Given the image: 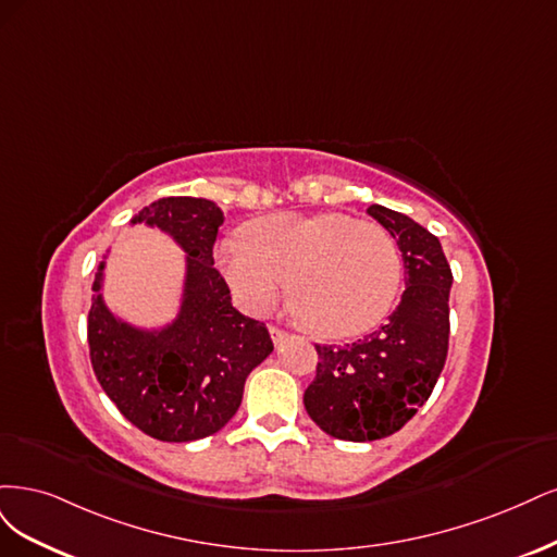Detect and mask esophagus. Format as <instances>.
<instances>
[{
    "label": "esophagus",
    "instance_id": "34e87169",
    "mask_svg": "<svg viewBox=\"0 0 557 557\" xmlns=\"http://www.w3.org/2000/svg\"><path fill=\"white\" fill-rule=\"evenodd\" d=\"M271 337H273V343H275V345H282L284 339H289V333L282 331V329H277V326H271Z\"/></svg>",
    "mask_w": 557,
    "mask_h": 557
}]
</instances>
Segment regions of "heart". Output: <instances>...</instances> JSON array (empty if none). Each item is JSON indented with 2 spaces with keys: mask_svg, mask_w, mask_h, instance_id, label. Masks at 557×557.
Listing matches in <instances>:
<instances>
[{
  "mask_svg": "<svg viewBox=\"0 0 557 557\" xmlns=\"http://www.w3.org/2000/svg\"><path fill=\"white\" fill-rule=\"evenodd\" d=\"M214 257L249 312L271 310L289 282L298 321L324 339L372 331L403 280L391 233L343 212L265 214L247 226L245 238H226Z\"/></svg>",
  "mask_w": 557,
  "mask_h": 557,
  "instance_id": "obj_1",
  "label": "heart"
}]
</instances>
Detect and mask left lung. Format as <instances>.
<instances>
[{"instance_id": "left-lung-1", "label": "left lung", "mask_w": 557, "mask_h": 557, "mask_svg": "<svg viewBox=\"0 0 557 557\" xmlns=\"http://www.w3.org/2000/svg\"><path fill=\"white\" fill-rule=\"evenodd\" d=\"M370 218L396 238L405 261L400 305L382 329L345 347L314 345L317 376L305 409L326 435L347 442L388 437L430 398L448 351V292L454 275L440 240L384 206Z\"/></svg>"}]
</instances>
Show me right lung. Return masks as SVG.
Here are the masks:
<instances>
[{
    "label": "right lung",
    "mask_w": 557,
    "mask_h": 557,
    "mask_svg": "<svg viewBox=\"0 0 557 557\" xmlns=\"http://www.w3.org/2000/svg\"><path fill=\"white\" fill-rule=\"evenodd\" d=\"M222 222L218 203L191 196L159 199L132 218L169 233L187 255L181 312L164 329L117 319L101 296L106 261L95 275L89 361L122 417L161 442H194L222 430L240 407L247 374L273 351L265 324L233 308L212 265Z\"/></svg>",
    "instance_id": "obj_1"
}]
</instances>
